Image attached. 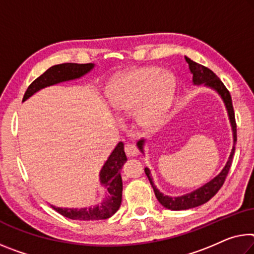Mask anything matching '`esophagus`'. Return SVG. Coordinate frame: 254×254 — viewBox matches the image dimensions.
<instances>
[{
  "label": "esophagus",
  "mask_w": 254,
  "mask_h": 254,
  "mask_svg": "<svg viewBox=\"0 0 254 254\" xmlns=\"http://www.w3.org/2000/svg\"><path fill=\"white\" fill-rule=\"evenodd\" d=\"M124 150H126V154L127 157L138 156V149H136L134 144L132 143H126V146H124Z\"/></svg>",
  "instance_id": "obj_1"
}]
</instances>
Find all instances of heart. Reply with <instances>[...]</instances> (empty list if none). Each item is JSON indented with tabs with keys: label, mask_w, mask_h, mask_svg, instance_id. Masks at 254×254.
Returning <instances> with one entry per match:
<instances>
[{
	"label": "heart",
	"mask_w": 254,
	"mask_h": 254,
	"mask_svg": "<svg viewBox=\"0 0 254 254\" xmlns=\"http://www.w3.org/2000/svg\"><path fill=\"white\" fill-rule=\"evenodd\" d=\"M174 81L170 75H160L156 67L130 71L112 83L110 100L119 113L136 108V122L143 128H152L162 122L170 107Z\"/></svg>",
	"instance_id": "obj_1"
}]
</instances>
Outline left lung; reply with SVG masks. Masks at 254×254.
I'll use <instances>...</instances> for the list:
<instances>
[{
    "label": "left lung",
    "instance_id": "obj_1",
    "mask_svg": "<svg viewBox=\"0 0 254 254\" xmlns=\"http://www.w3.org/2000/svg\"><path fill=\"white\" fill-rule=\"evenodd\" d=\"M187 62L189 63V67H190L191 72L193 73V82L194 84H207V86L214 88L215 90L218 91V94L221 96V98L224 99L225 105H226L229 121H231L232 127H233V136H234V146H233L231 156H229V159L226 164V166L224 167V170L221 171L218 176H216L214 180H211L210 182L204 184L202 188L198 189V190L193 191L189 194H185L182 196H178V198H171V196L164 195L163 193H160L157 190L156 187L152 182L150 171L146 167L144 168V173L148 176L149 181H150V184L152 189H154L156 198L158 199L162 206L165 208L171 209V210H185V209H190L201 206V204L206 203L207 201L210 200L212 196H214L217 192L220 190V188L223 187V184L226 180V176L228 174L229 170H231L232 162H233V156H234L235 152V142L237 141V133H236V121H235V113L234 108H233V103H232V97L231 94L225 84L220 81V79L210 69H208L207 66L201 65L199 63L193 62L192 60L189 58H185ZM142 143L143 140H139L138 146L140 150L142 151Z\"/></svg>",
    "mask_w": 254,
    "mask_h": 254
}]
</instances>
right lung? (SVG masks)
Segmentation results:
<instances>
[{"label":"right lung","mask_w":254,"mask_h":254,"mask_svg":"<svg viewBox=\"0 0 254 254\" xmlns=\"http://www.w3.org/2000/svg\"><path fill=\"white\" fill-rule=\"evenodd\" d=\"M94 64H76V63H63L58 64L48 69L47 71L35 79L25 92L22 102L34 95L42 88H45L52 84L66 81V80L80 78V76L89 72ZM127 160L126 152H124L123 142H119L114 150L108 157L107 162L100 171V182L106 188L107 195L102 203L95 208L84 209H67L53 207L59 214L70 219L75 220H100L107 219L119 210L122 201V179L120 175V170Z\"/></svg>","instance_id":"obj_1"}]
</instances>
